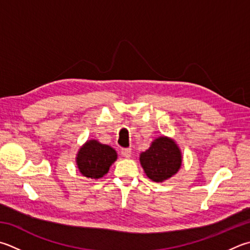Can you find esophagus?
I'll list each match as a JSON object with an SVG mask.
<instances>
[{
  "mask_svg": "<svg viewBox=\"0 0 250 250\" xmlns=\"http://www.w3.org/2000/svg\"><path fill=\"white\" fill-rule=\"evenodd\" d=\"M121 155L125 158H129L131 156V148H122Z\"/></svg>",
  "mask_w": 250,
  "mask_h": 250,
  "instance_id": "obj_1",
  "label": "esophagus"
}]
</instances>
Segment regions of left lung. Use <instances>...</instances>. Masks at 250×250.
<instances>
[{
	"label": "left lung",
	"mask_w": 250,
	"mask_h": 250,
	"mask_svg": "<svg viewBox=\"0 0 250 250\" xmlns=\"http://www.w3.org/2000/svg\"><path fill=\"white\" fill-rule=\"evenodd\" d=\"M183 157L178 145L172 139L160 137L152 142L146 151L140 154L144 172L155 183H162L177 174Z\"/></svg>",
	"instance_id": "1"
}]
</instances>
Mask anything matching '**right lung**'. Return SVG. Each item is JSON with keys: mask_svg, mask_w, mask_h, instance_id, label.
I'll return each mask as SVG.
<instances>
[{"mask_svg": "<svg viewBox=\"0 0 250 250\" xmlns=\"http://www.w3.org/2000/svg\"><path fill=\"white\" fill-rule=\"evenodd\" d=\"M116 160L117 152L111 146L89 140L79 149L76 165L84 177L98 179L107 174Z\"/></svg>", "mask_w": 250, "mask_h": 250, "instance_id": "right-lung-1", "label": "right lung"}]
</instances>
